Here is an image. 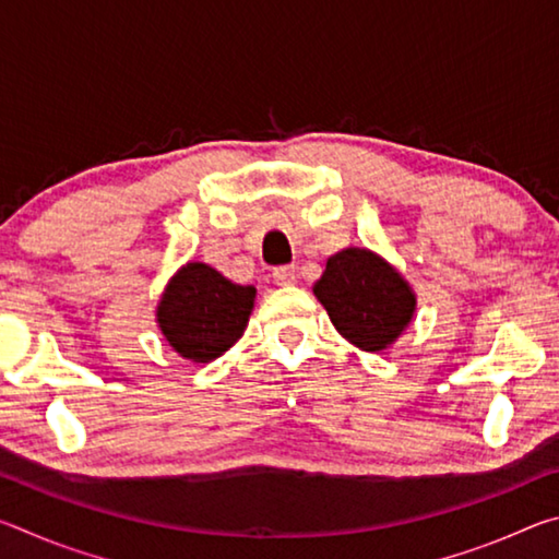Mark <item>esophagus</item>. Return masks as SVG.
I'll list each match as a JSON object with an SVG mask.
<instances>
[{
	"instance_id": "obj_1",
	"label": "esophagus",
	"mask_w": 559,
	"mask_h": 559,
	"mask_svg": "<svg viewBox=\"0 0 559 559\" xmlns=\"http://www.w3.org/2000/svg\"><path fill=\"white\" fill-rule=\"evenodd\" d=\"M273 283H276V286H293V283H296V266L273 269Z\"/></svg>"
}]
</instances>
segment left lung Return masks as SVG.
Instances as JSON below:
<instances>
[{"instance_id": "left-lung-1", "label": "left lung", "mask_w": 559, "mask_h": 559, "mask_svg": "<svg viewBox=\"0 0 559 559\" xmlns=\"http://www.w3.org/2000/svg\"><path fill=\"white\" fill-rule=\"evenodd\" d=\"M340 335L367 353H380L412 323L416 296L392 263L370 249L337 251L313 286Z\"/></svg>"}]
</instances>
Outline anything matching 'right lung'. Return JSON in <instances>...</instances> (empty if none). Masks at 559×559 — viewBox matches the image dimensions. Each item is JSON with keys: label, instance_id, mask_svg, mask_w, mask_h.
Segmentation results:
<instances>
[{"label": "right lung", "instance_id": "obj_1", "mask_svg": "<svg viewBox=\"0 0 559 559\" xmlns=\"http://www.w3.org/2000/svg\"><path fill=\"white\" fill-rule=\"evenodd\" d=\"M253 298V286H239L194 261L169 278L157 302V323L175 353L192 362H212L243 335Z\"/></svg>", "mask_w": 559, "mask_h": 559}]
</instances>
